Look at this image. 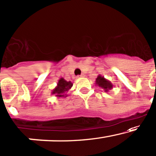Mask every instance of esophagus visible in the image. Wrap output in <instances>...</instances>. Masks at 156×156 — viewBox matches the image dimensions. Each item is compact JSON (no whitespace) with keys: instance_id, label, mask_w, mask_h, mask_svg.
Instances as JSON below:
<instances>
[{"instance_id":"34e87169","label":"esophagus","mask_w":156,"mask_h":156,"mask_svg":"<svg viewBox=\"0 0 156 156\" xmlns=\"http://www.w3.org/2000/svg\"><path fill=\"white\" fill-rule=\"evenodd\" d=\"M81 77H83V75H78V76H77V78H81Z\"/></svg>"}]
</instances>
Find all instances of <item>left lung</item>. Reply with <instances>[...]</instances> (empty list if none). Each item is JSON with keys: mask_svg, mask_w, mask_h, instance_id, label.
Returning a JSON list of instances; mask_svg holds the SVG:
<instances>
[{"mask_svg": "<svg viewBox=\"0 0 156 156\" xmlns=\"http://www.w3.org/2000/svg\"><path fill=\"white\" fill-rule=\"evenodd\" d=\"M95 83L96 86L103 89L104 92H109V90H111L112 88H113V84L111 83V81H109V80L106 79L104 77H103L101 75H98L97 78L95 79Z\"/></svg>", "mask_w": 156, "mask_h": 156, "instance_id": "1", "label": "left lung"}]
</instances>
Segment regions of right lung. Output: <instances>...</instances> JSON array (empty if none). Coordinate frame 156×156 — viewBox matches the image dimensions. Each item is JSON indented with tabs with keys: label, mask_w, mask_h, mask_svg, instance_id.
<instances>
[{
	"label": "right lung",
	"mask_w": 156,
	"mask_h": 156,
	"mask_svg": "<svg viewBox=\"0 0 156 156\" xmlns=\"http://www.w3.org/2000/svg\"><path fill=\"white\" fill-rule=\"evenodd\" d=\"M73 83L71 81H67L64 78H61L57 83V86L55 87L51 92V94L55 95L57 98H66L67 92L73 87Z\"/></svg>",
	"instance_id": "right-lung-1"
}]
</instances>
